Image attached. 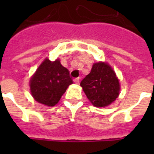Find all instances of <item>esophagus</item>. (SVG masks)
Wrapping results in <instances>:
<instances>
[{
  "mask_svg": "<svg viewBox=\"0 0 154 154\" xmlns=\"http://www.w3.org/2000/svg\"><path fill=\"white\" fill-rule=\"evenodd\" d=\"M74 82L75 84H79V78L75 79H74Z\"/></svg>",
  "mask_w": 154,
  "mask_h": 154,
  "instance_id": "esophagus-1",
  "label": "esophagus"
}]
</instances>
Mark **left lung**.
<instances>
[{
  "label": "left lung",
  "mask_w": 154,
  "mask_h": 154,
  "mask_svg": "<svg viewBox=\"0 0 154 154\" xmlns=\"http://www.w3.org/2000/svg\"><path fill=\"white\" fill-rule=\"evenodd\" d=\"M82 87L93 106L106 107L119 96L120 85L119 79L112 67L106 62L94 63L92 70L82 80Z\"/></svg>",
  "instance_id": "1"
}]
</instances>
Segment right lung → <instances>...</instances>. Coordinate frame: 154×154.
<instances>
[{"instance_id":"add662e5","label":"right lung","mask_w":154,"mask_h":154,"mask_svg":"<svg viewBox=\"0 0 154 154\" xmlns=\"http://www.w3.org/2000/svg\"><path fill=\"white\" fill-rule=\"evenodd\" d=\"M72 83L69 70L62 66L59 59L51 62L45 58L30 79V90L37 102L54 106Z\"/></svg>"}]
</instances>
